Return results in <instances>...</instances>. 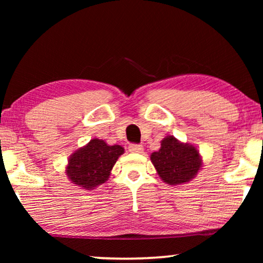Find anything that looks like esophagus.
I'll list each match as a JSON object with an SVG mask.
<instances>
[{
  "label": "esophagus",
  "mask_w": 263,
  "mask_h": 263,
  "mask_svg": "<svg viewBox=\"0 0 263 263\" xmlns=\"http://www.w3.org/2000/svg\"><path fill=\"white\" fill-rule=\"evenodd\" d=\"M142 149H144L142 145L131 144L130 146H128V151H130V152H132V153H141Z\"/></svg>",
  "instance_id": "1"
}]
</instances>
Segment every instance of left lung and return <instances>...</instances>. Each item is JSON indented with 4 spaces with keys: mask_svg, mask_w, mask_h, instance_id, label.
<instances>
[{
    "mask_svg": "<svg viewBox=\"0 0 263 263\" xmlns=\"http://www.w3.org/2000/svg\"><path fill=\"white\" fill-rule=\"evenodd\" d=\"M151 161L160 179L169 185L188 183L203 167L199 151L173 136L163 138L160 149L151 154Z\"/></svg>",
    "mask_w": 263,
    "mask_h": 263,
    "instance_id": "obj_1",
    "label": "left lung"
}]
</instances>
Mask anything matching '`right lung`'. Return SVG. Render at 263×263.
<instances>
[{
	"mask_svg": "<svg viewBox=\"0 0 263 263\" xmlns=\"http://www.w3.org/2000/svg\"><path fill=\"white\" fill-rule=\"evenodd\" d=\"M124 153L121 145H108L94 138L83 147L74 151L66 166V175L73 184L94 190L105 183L118 158Z\"/></svg>",
	"mask_w": 263,
	"mask_h": 263,
	"instance_id": "1",
	"label": "right lung"
}]
</instances>
